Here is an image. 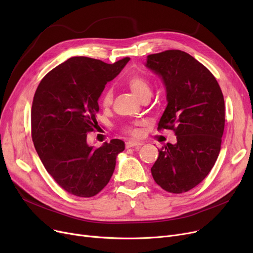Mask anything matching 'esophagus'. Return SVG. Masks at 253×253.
I'll list each match as a JSON object with an SVG mask.
<instances>
[{
    "instance_id": "obj_1",
    "label": "esophagus",
    "mask_w": 253,
    "mask_h": 253,
    "mask_svg": "<svg viewBox=\"0 0 253 253\" xmlns=\"http://www.w3.org/2000/svg\"><path fill=\"white\" fill-rule=\"evenodd\" d=\"M142 145L141 142H134V141H127L126 142V148L130 149V148H135V149H139Z\"/></svg>"
}]
</instances>
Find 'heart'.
Masks as SVG:
<instances>
[{
  "label": "heart",
  "mask_w": 253,
  "mask_h": 253,
  "mask_svg": "<svg viewBox=\"0 0 253 253\" xmlns=\"http://www.w3.org/2000/svg\"><path fill=\"white\" fill-rule=\"evenodd\" d=\"M126 85L128 86V88L132 91V93L138 98V99H142L143 97L147 96H151V86L149 84V82L145 80L143 77H141L140 75L134 74L129 76L126 81H125ZM113 91L112 89H106L101 95L100 101L103 108L108 109L112 105L113 103ZM140 123H133V124H129V125H125L122 127V131L124 132L125 134L129 135L130 137H138L140 135Z\"/></svg>",
  "instance_id": "heart-1"
}]
</instances>
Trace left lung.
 <instances>
[{
  "mask_svg": "<svg viewBox=\"0 0 253 253\" xmlns=\"http://www.w3.org/2000/svg\"><path fill=\"white\" fill-rule=\"evenodd\" d=\"M148 68L163 80L167 108L158 130H172L175 144L159 150L151 168L166 192L185 193L214 166L224 129V99L215 77L187 52L166 50L148 55Z\"/></svg>",
  "mask_w": 253,
  "mask_h": 253,
  "instance_id": "left-lung-1",
  "label": "left lung"
}]
</instances>
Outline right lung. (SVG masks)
<instances>
[{"mask_svg":"<svg viewBox=\"0 0 253 253\" xmlns=\"http://www.w3.org/2000/svg\"><path fill=\"white\" fill-rule=\"evenodd\" d=\"M129 57L113 64L84 56L72 57L50 71L34 95L31 121L35 149L48 173L72 195L90 198L109 183L121 139L89 147L95 131L98 98L105 84L119 75Z\"/></svg>","mask_w":253,"mask_h":253,"instance_id":"1","label":"right lung"}]
</instances>
